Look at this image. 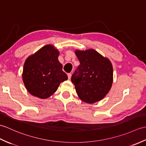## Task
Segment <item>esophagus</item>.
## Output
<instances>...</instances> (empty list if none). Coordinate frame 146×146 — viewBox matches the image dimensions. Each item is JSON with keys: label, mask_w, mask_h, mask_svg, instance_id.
I'll list each match as a JSON object with an SVG mask.
<instances>
[{"label": "esophagus", "mask_w": 146, "mask_h": 146, "mask_svg": "<svg viewBox=\"0 0 146 146\" xmlns=\"http://www.w3.org/2000/svg\"><path fill=\"white\" fill-rule=\"evenodd\" d=\"M68 80H70L71 78V73H68Z\"/></svg>", "instance_id": "esophagus-1"}]
</instances>
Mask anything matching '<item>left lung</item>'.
Here are the masks:
<instances>
[{
    "mask_svg": "<svg viewBox=\"0 0 146 146\" xmlns=\"http://www.w3.org/2000/svg\"><path fill=\"white\" fill-rule=\"evenodd\" d=\"M80 65L71 76L78 97L88 104L102 100L113 83V66L109 59L94 49H76Z\"/></svg>",
    "mask_w": 146,
    "mask_h": 146,
    "instance_id": "left-lung-1",
    "label": "left lung"
}]
</instances>
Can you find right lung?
Listing matches in <instances>:
<instances>
[{"label": "right lung", "instance_id": "1", "mask_svg": "<svg viewBox=\"0 0 146 146\" xmlns=\"http://www.w3.org/2000/svg\"><path fill=\"white\" fill-rule=\"evenodd\" d=\"M60 52L48 44L30 55L24 64L23 80L30 94L46 99L56 92L60 83L68 80L58 60Z\"/></svg>", "mask_w": 146, "mask_h": 146}]
</instances>
